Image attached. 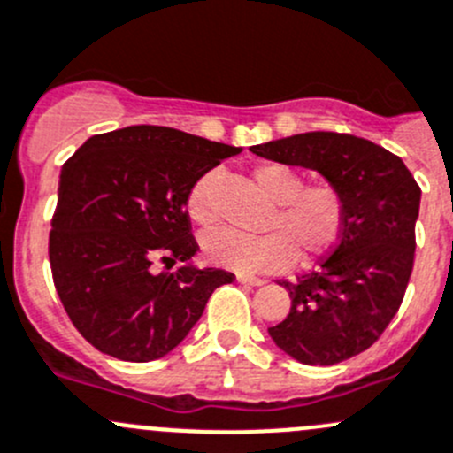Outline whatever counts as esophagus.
<instances>
[{
    "instance_id": "obj_1",
    "label": "esophagus",
    "mask_w": 453,
    "mask_h": 453,
    "mask_svg": "<svg viewBox=\"0 0 453 453\" xmlns=\"http://www.w3.org/2000/svg\"><path fill=\"white\" fill-rule=\"evenodd\" d=\"M240 284H247V287H260V284H265V280L262 278H253V275H238Z\"/></svg>"
}]
</instances>
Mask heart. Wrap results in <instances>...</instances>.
<instances>
[{
	"label": "heart",
	"mask_w": 453,
	"mask_h": 453,
	"mask_svg": "<svg viewBox=\"0 0 453 453\" xmlns=\"http://www.w3.org/2000/svg\"><path fill=\"white\" fill-rule=\"evenodd\" d=\"M257 187L275 200L266 234L235 229L211 231L202 240L206 260L238 273H265L288 266L298 253L303 260L325 256L338 242L344 226L342 193L331 182L303 184V175L288 165L262 162L253 169ZM215 173H206L188 193V215L197 224L215 219Z\"/></svg>",
	"instance_id": "1"
}]
</instances>
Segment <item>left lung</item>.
Returning a JSON list of instances; mask_svg holds the SVG:
<instances>
[{
  "label": "left lung",
  "mask_w": 453,
  "mask_h": 453,
  "mask_svg": "<svg viewBox=\"0 0 453 453\" xmlns=\"http://www.w3.org/2000/svg\"><path fill=\"white\" fill-rule=\"evenodd\" d=\"M260 157L318 171L344 200L334 251L298 282L269 335L303 365H335L372 347L403 303L413 269L420 187L398 155L373 142L311 131L251 146Z\"/></svg>",
  "instance_id": "left-lung-1"
}]
</instances>
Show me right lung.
Instances as JSON below:
<instances>
[{
  "label": "right lung",
  "instance_id": "add662e5",
  "mask_svg": "<svg viewBox=\"0 0 453 453\" xmlns=\"http://www.w3.org/2000/svg\"><path fill=\"white\" fill-rule=\"evenodd\" d=\"M240 150L140 124L88 137L62 166L50 269L68 318L95 349L128 363L162 358L215 288L234 282L229 271L191 262L187 202L206 171ZM155 259L180 266L153 274Z\"/></svg>",
  "mask_w": 453,
  "mask_h": 453
}]
</instances>
